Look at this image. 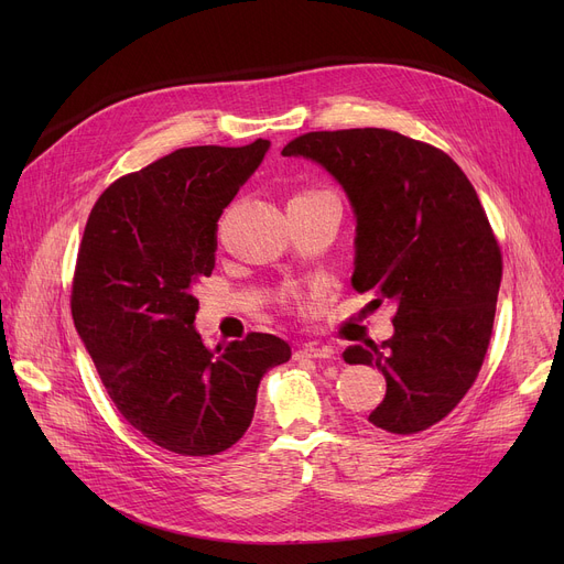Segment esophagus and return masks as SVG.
Instances as JSON below:
<instances>
[{
  "instance_id": "34e87169",
  "label": "esophagus",
  "mask_w": 564,
  "mask_h": 564,
  "mask_svg": "<svg viewBox=\"0 0 564 564\" xmlns=\"http://www.w3.org/2000/svg\"><path fill=\"white\" fill-rule=\"evenodd\" d=\"M334 349L329 345H317V343H311V345H304L302 349L294 351V359L297 361H319V359H332Z\"/></svg>"
}]
</instances>
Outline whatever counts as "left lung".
I'll list each match as a JSON object with an SVG mask.
<instances>
[{"label":"left lung","instance_id":"left-lung-1","mask_svg":"<svg viewBox=\"0 0 564 564\" xmlns=\"http://www.w3.org/2000/svg\"><path fill=\"white\" fill-rule=\"evenodd\" d=\"M281 155L343 187L357 219L351 288L395 304L389 340L343 354L387 377L368 421L427 430L466 395L491 338L502 260L476 189L438 148L381 128L308 132Z\"/></svg>","mask_w":564,"mask_h":564}]
</instances>
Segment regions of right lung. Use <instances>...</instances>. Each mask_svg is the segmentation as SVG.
<instances>
[{"label":"right lung","mask_w":564,"mask_h":564,"mask_svg":"<svg viewBox=\"0 0 564 564\" xmlns=\"http://www.w3.org/2000/svg\"><path fill=\"white\" fill-rule=\"evenodd\" d=\"M270 141L181 148L118 177L88 215L73 281L75 329L123 419L177 455L230 448L260 379L290 361L272 334L203 345L194 285L215 270L217 221Z\"/></svg>","instance_id":"1"}]
</instances>
